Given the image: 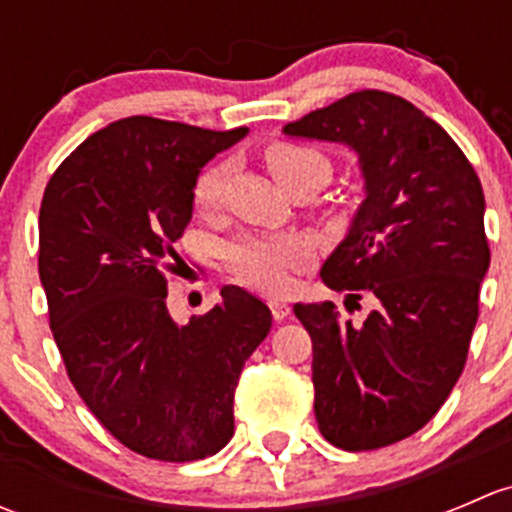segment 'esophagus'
I'll return each instance as SVG.
<instances>
[{"label":"esophagus","instance_id":"obj_1","mask_svg":"<svg viewBox=\"0 0 512 512\" xmlns=\"http://www.w3.org/2000/svg\"><path fill=\"white\" fill-rule=\"evenodd\" d=\"M270 309H272V317L277 319V322H282V319H287V314L292 312V309H289V304L287 302H282V299H270Z\"/></svg>","mask_w":512,"mask_h":512}]
</instances>
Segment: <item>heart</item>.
Instances as JSON below:
<instances>
[{
	"mask_svg": "<svg viewBox=\"0 0 512 512\" xmlns=\"http://www.w3.org/2000/svg\"><path fill=\"white\" fill-rule=\"evenodd\" d=\"M272 178L287 190H312L317 193L332 175V163L322 151L297 141L277 138L262 151ZM227 183V165L210 163L195 175L193 208L200 215H210L223 205ZM307 257V242L294 235H247L232 242L225 250V262L230 275L242 285L260 292H282L289 285V272Z\"/></svg>",
	"mask_w": 512,
	"mask_h": 512,
	"instance_id": "b5f03b06",
	"label": "heart"
}]
</instances>
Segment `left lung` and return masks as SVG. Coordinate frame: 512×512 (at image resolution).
<instances>
[{"instance_id":"8db88e82","label":"left lung","mask_w":512,"mask_h":512,"mask_svg":"<svg viewBox=\"0 0 512 512\" xmlns=\"http://www.w3.org/2000/svg\"><path fill=\"white\" fill-rule=\"evenodd\" d=\"M347 143L366 200L322 282L376 304L364 322L337 304H294L312 337L314 416L344 451H374L426 426L456 386L490 265L485 198L458 143L414 103L364 89L285 126Z\"/></svg>"}]
</instances>
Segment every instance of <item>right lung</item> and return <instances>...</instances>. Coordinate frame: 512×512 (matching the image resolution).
I'll return each mask as SVG.
<instances>
[{
  "mask_svg": "<svg viewBox=\"0 0 512 512\" xmlns=\"http://www.w3.org/2000/svg\"><path fill=\"white\" fill-rule=\"evenodd\" d=\"M245 133L121 118L86 138L41 198L39 277L66 374L101 426L153 461L225 448L242 366L272 327L267 304L235 285L183 327L165 307L195 175Z\"/></svg>",
  "mask_w": 512,
  "mask_h": 512,
  "instance_id": "right-lung-1",
  "label": "right lung"
}]
</instances>
